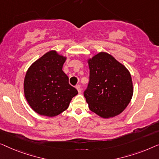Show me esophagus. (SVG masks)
I'll return each instance as SVG.
<instances>
[{"label":"esophagus","mask_w":159,"mask_h":159,"mask_svg":"<svg viewBox=\"0 0 159 159\" xmlns=\"http://www.w3.org/2000/svg\"><path fill=\"white\" fill-rule=\"evenodd\" d=\"M75 89H77V91H78V92H79V93H81V88H80V85H77V86H75Z\"/></svg>","instance_id":"esophagus-1"}]
</instances>
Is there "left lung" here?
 Returning a JSON list of instances; mask_svg holds the SVG:
<instances>
[{
	"label": "left lung",
	"instance_id": "obj_1",
	"mask_svg": "<svg viewBox=\"0 0 159 159\" xmlns=\"http://www.w3.org/2000/svg\"><path fill=\"white\" fill-rule=\"evenodd\" d=\"M89 83L84 91L89 108L104 119L119 115L133 94L131 75L112 55L100 52L87 60Z\"/></svg>",
	"mask_w": 159,
	"mask_h": 159
}]
</instances>
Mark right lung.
<instances>
[{
    "mask_svg": "<svg viewBox=\"0 0 159 159\" xmlns=\"http://www.w3.org/2000/svg\"><path fill=\"white\" fill-rule=\"evenodd\" d=\"M67 57L51 50L30 66L24 80V93L28 104L40 115L53 117L68 108L78 94L62 71Z\"/></svg>",
    "mask_w": 159,
    "mask_h": 159,
    "instance_id": "add662e5",
    "label": "right lung"
}]
</instances>
